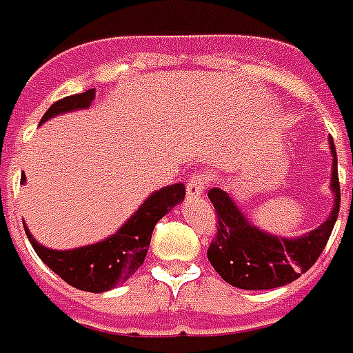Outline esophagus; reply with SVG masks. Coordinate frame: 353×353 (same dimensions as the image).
Segmentation results:
<instances>
[{"label": "esophagus", "instance_id": "1", "mask_svg": "<svg viewBox=\"0 0 353 353\" xmlns=\"http://www.w3.org/2000/svg\"><path fill=\"white\" fill-rule=\"evenodd\" d=\"M209 184V176L203 172L192 174L186 182V196L188 197H201L205 192V186Z\"/></svg>", "mask_w": 353, "mask_h": 353}]
</instances>
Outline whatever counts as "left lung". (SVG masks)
Returning <instances> with one entry per match:
<instances>
[{
	"instance_id": "left-lung-1",
	"label": "left lung",
	"mask_w": 353,
	"mask_h": 353,
	"mask_svg": "<svg viewBox=\"0 0 353 353\" xmlns=\"http://www.w3.org/2000/svg\"><path fill=\"white\" fill-rule=\"evenodd\" d=\"M332 154L331 192L334 205L329 219L301 237H281L254 226L239 211L236 199L221 188L209 190L219 226L209 245L207 259L226 283L247 291L276 289L306 274L329 241L341 207V184L336 169V150L329 137Z\"/></svg>"
}]
</instances>
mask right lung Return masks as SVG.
I'll use <instances>...</instances> for the list:
<instances>
[{"instance_id": "1", "label": "right lung", "mask_w": 353, "mask_h": 353, "mask_svg": "<svg viewBox=\"0 0 353 353\" xmlns=\"http://www.w3.org/2000/svg\"><path fill=\"white\" fill-rule=\"evenodd\" d=\"M92 99H94V89L61 99L45 112L39 125L54 116L89 108ZM21 182L22 184L26 182L24 174ZM184 196H186L184 184H171L157 192H152L148 199L137 209L134 214H131V219L116 234H112L99 243L85 245L70 251H57L43 247L41 243H37L36 237L30 234L26 226L24 230L37 256L66 283L79 291L104 292L127 281L141 268L148 252L154 226L174 205L181 203Z\"/></svg>"}]
</instances>
